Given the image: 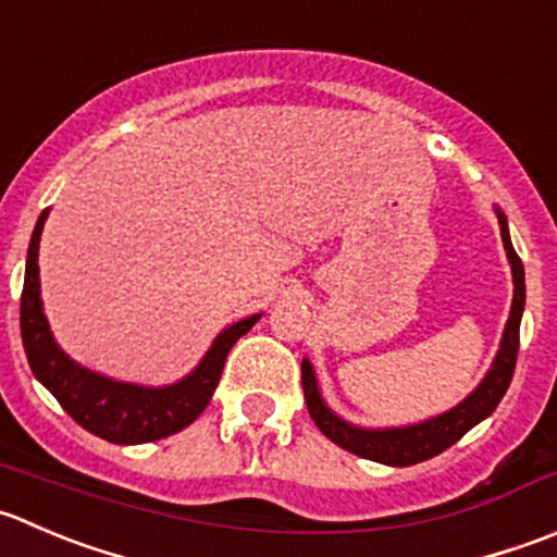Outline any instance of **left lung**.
I'll use <instances>...</instances> for the list:
<instances>
[{"mask_svg":"<svg viewBox=\"0 0 557 557\" xmlns=\"http://www.w3.org/2000/svg\"><path fill=\"white\" fill-rule=\"evenodd\" d=\"M495 212H498L500 239H504L506 256H509L511 263V277H515V299H511V312L504 329V339H500V350L498 356H495L490 372L484 375V381L479 383L457 408L446 410V413L441 416H433L428 422L410 424V428L364 430L356 428V424H348L345 419H339L337 413L329 410L321 392H318L312 364L305 359L301 361V388H305L307 410H310L315 428L321 430L329 441L343 446L350 455L364 457V460L405 468L446 451L451 444H457L468 430L476 428L479 422H484V419L498 408L506 388H509L511 375H515L517 350H520V321L522 307H525V269H522L520 256H517L515 245H511L509 239V225H506L504 212H500V209H495Z\"/></svg>","mask_w":557,"mask_h":557,"instance_id":"8db88e82","label":"left lung"}]
</instances>
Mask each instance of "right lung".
I'll use <instances>...</instances> for the list:
<instances>
[{
  "instance_id": "obj_1",
  "label": "right lung",
  "mask_w": 557,
  "mask_h": 557,
  "mask_svg": "<svg viewBox=\"0 0 557 557\" xmlns=\"http://www.w3.org/2000/svg\"><path fill=\"white\" fill-rule=\"evenodd\" d=\"M46 218L48 209L40 214L32 234L29 252H26L24 294H21V339H24L26 359L35 377L59 399V405L81 428L111 444H149V441L169 438L185 430L187 424L196 422L212 399L228 350L242 334L256 326L261 312L223 329L201 364L171 386H138V383H122L86 370L59 348L42 312L37 250H40Z\"/></svg>"
}]
</instances>
